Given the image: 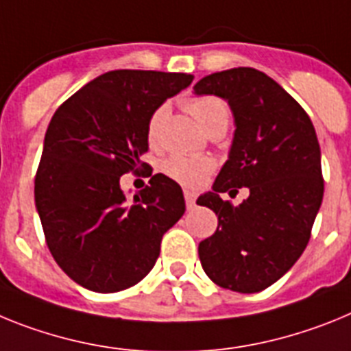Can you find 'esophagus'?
Masks as SVG:
<instances>
[{
    "instance_id": "34e87169",
    "label": "esophagus",
    "mask_w": 351,
    "mask_h": 351,
    "mask_svg": "<svg viewBox=\"0 0 351 351\" xmlns=\"http://www.w3.org/2000/svg\"><path fill=\"white\" fill-rule=\"evenodd\" d=\"M184 196H185V203H187V208H193L194 203H196V194H194V191L185 189Z\"/></svg>"
}]
</instances>
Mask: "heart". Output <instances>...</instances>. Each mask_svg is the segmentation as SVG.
Here are the masks:
<instances>
[{"mask_svg": "<svg viewBox=\"0 0 351 351\" xmlns=\"http://www.w3.org/2000/svg\"><path fill=\"white\" fill-rule=\"evenodd\" d=\"M184 106L194 118L197 123L210 132L213 129H228L230 123V108L219 97L213 95H201V97H189L184 100ZM167 108L160 106L154 111V114L148 120V129H146V136L150 145H155L158 139V132L162 127L164 120H166ZM213 160L210 158H197V157H184V155H175L169 157L164 162L162 169L169 178L176 180L180 184L189 185V187H199L205 184V180L208 178L210 173L213 171Z\"/></svg>", "mask_w": 351, "mask_h": 351, "instance_id": "obj_1", "label": "heart"}]
</instances>
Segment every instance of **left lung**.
<instances>
[{"mask_svg": "<svg viewBox=\"0 0 351 351\" xmlns=\"http://www.w3.org/2000/svg\"><path fill=\"white\" fill-rule=\"evenodd\" d=\"M194 93L226 100L237 127L213 191L197 197L219 219L199 242L201 265L221 288L256 293L281 279L309 242L323 199L318 138L300 104L251 66L206 75ZM231 186L250 189L239 207L218 196Z\"/></svg>", "mask_w": 351, "mask_h": 351, "instance_id": "1", "label": "left lung"}]
</instances>
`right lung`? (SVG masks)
Listing matches in <instances>:
<instances>
[{
  "label": "right lung",
  "mask_w": 351,
  "mask_h": 351,
  "mask_svg": "<svg viewBox=\"0 0 351 351\" xmlns=\"http://www.w3.org/2000/svg\"><path fill=\"white\" fill-rule=\"evenodd\" d=\"M191 74L111 70L90 81L51 118L35 176L45 242L83 288L114 293L154 268L160 240L185 212L182 187L157 173L127 201L120 176L148 164V120Z\"/></svg>",
  "instance_id": "obj_1"
}]
</instances>
